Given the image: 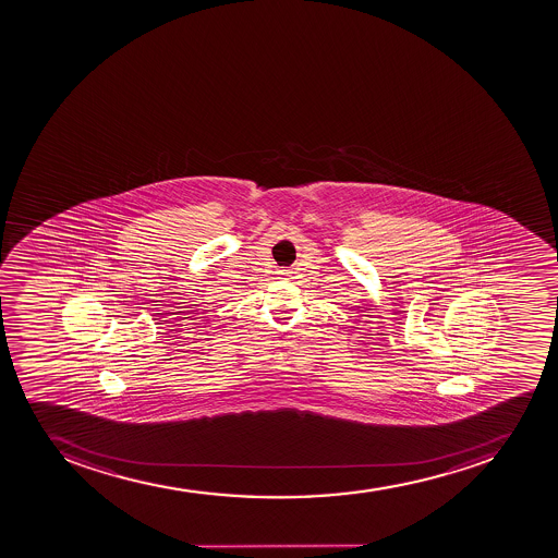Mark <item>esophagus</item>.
Returning <instances> with one entry per match:
<instances>
[{
  "label": "esophagus",
  "instance_id": "esophagus-1",
  "mask_svg": "<svg viewBox=\"0 0 558 558\" xmlns=\"http://www.w3.org/2000/svg\"><path fill=\"white\" fill-rule=\"evenodd\" d=\"M281 277H286V278L291 277V271H287V269H286V271H281Z\"/></svg>",
  "mask_w": 558,
  "mask_h": 558
}]
</instances>
